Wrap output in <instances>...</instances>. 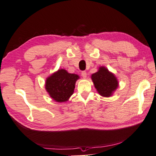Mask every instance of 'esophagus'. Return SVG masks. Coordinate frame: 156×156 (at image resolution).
Here are the masks:
<instances>
[{
  "label": "esophagus",
  "mask_w": 156,
  "mask_h": 156,
  "mask_svg": "<svg viewBox=\"0 0 156 156\" xmlns=\"http://www.w3.org/2000/svg\"><path fill=\"white\" fill-rule=\"evenodd\" d=\"M81 75H82L83 78H87V73H86L85 71H82V73H81Z\"/></svg>",
  "instance_id": "1"
}]
</instances>
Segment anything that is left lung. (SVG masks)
<instances>
[{"label": "left lung", "mask_w": 156, "mask_h": 156, "mask_svg": "<svg viewBox=\"0 0 156 156\" xmlns=\"http://www.w3.org/2000/svg\"><path fill=\"white\" fill-rule=\"evenodd\" d=\"M91 78L98 93L104 97L112 96L119 86L116 76L105 66L99 67L97 72L93 73Z\"/></svg>", "instance_id": "8db88e82"}]
</instances>
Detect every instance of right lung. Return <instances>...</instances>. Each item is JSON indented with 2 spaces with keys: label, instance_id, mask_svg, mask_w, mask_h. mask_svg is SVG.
Segmentation results:
<instances>
[{
  "label": "right lung",
  "instance_id": "1",
  "mask_svg": "<svg viewBox=\"0 0 156 156\" xmlns=\"http://www.w3.org/2000/svg\"><path fill=\"white\" fill-rule=\"evenodd\" d=\"M78 75L69 73L61 69L48 76L46 80L45 88L53 99L57 102H66L73 94Z\"/></svg>",
  "mask_w": 156,
  "mask_h": 156
}]
</instances>
